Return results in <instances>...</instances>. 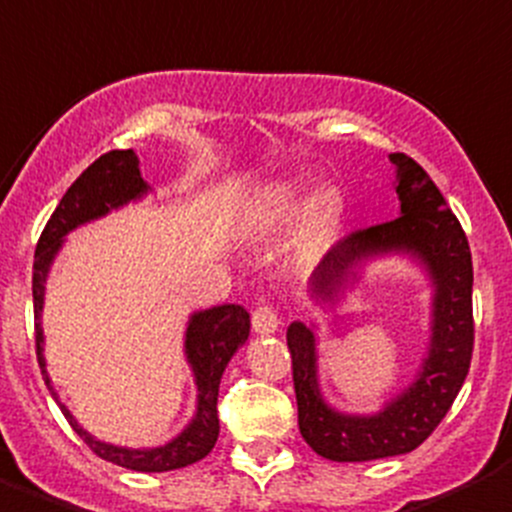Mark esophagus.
Returning a JSON list of instances; mask_svg holds the SVG:
<instances>
[{
	"instance_id": "esophagus-1",
	"label": "esophagus",
	"mask_w": 512,
	"mask_h": 512,
	"mask_svg": "<svg viewBox=\"0 0 512 512\" xmlns=\"http://www.w3.org/2000/svg\"><path fill=\"white\" fill-rule=\"evenodd\" d=\"M278 327H281V319H278L273 306L257 304L255 311H252V330H255L257 335H273Z\"/></svg>"
}]
</instances>
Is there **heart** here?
<instances>
[{
	"label": "heart",
	"mask_w": 512,
	"mask_h": 512,
	"mask_svg": "<svg viewBox=\"0 0 512 512\" xmlns=\"http://www.w3.org/2000/svg\"><path fill=\"white\" fill-rule=\"evenodd\" d=\"M306 203H309V195L296 182H273L257 193L250 221L257 229H275V226L288 224L293 216H299ZM332 221H335V201L330 195H319L306 213L304 234L306 237H322L324 231L332 226Z\"/></svg>",
	"instance_id": "heart-1"
}]
</instances>
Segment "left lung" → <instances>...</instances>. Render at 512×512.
I'll use <instances>...</instances> for the list:
<instances>
[{
    "label": "left lung",
    "mask_w": 512,
    "mask_h": 512,
    "mask_svg": "<svg viewBox=\"0 0 512 512\" xmlns=\"http://www.w3.org/2000/svg\"><path fill=\"white\" fill-rule=\"evenodd\" d=\"M397 167V219L348 234L311 273V299L335 306L363 262L407 252L433 278V327L417 379L376 415H342L319 394L317 337L304 322L286 332L299 404V430L311 451L330 461H373L410 453L433 433L464 386L474 350L471 250L459 219L430 175L407 154H389Z\"/></svg>",
    "instance_id": "8db88e82"
}]
</instances>
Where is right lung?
<instances>
[{"instance_id":"1","label":"right lung","mask_w":512,"mask_h":512,"mask_svg":"<svg viewBox=\"0 0 512 512\" xmlns=\"http://www.w3.org/2000/svg\"><path fill=\"white\" fill-rule=\"evenodd\" d=\"M149 190L139 170V157L133 149H115L102 154L100 159L87 167L82 175L74 180L56 211L51 213L46 229H43L38 247H35L33 260V311H35V350H38V366H41L46 386L51 389L53 399L59 402L53 391L51 379L46 371V358H43V293H46V278L51 270V262L56 252L61 250L64 237L71 229L95 221L113 208L126 206L128 201H136ZM250 337V314L239 304H221L206 311H195L185 332V355L193 368L195 389H198V407L190 425L182 430L177 438L164 443L159 448H121L113 443H102L92 438L87 430L74 420L64 404H59L69 425L77 430L92 453L100 459L118 464L123 469L133 471H172L182 466L195 464L203 456L211 453L219 438V384L224 376V368L229 366L231 355L242 348Z\"/></svg>"}]
</instances>
